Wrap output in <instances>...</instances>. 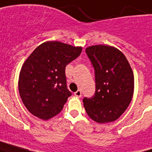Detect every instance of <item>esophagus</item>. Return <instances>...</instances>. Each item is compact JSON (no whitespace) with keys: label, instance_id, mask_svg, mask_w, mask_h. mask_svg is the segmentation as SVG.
I'll return each instance as SVG.
<instances>
[{"label":"esophagus","instance_id":"obj_1","mask_svg":"<svg viewBox=\"0 0 152 152\" xmlns=\"http://www.w3.org/2000/svg\"><path fill=\"white\" fill-rule=\"evenodd\" d=\"M74 95H76V97L80 98L81 96H82V93H81V91L78 90V91H76V92L74 93Z\"/></svg>","mask_w":152,"mask_h":152}]
</instances>
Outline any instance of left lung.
Wrapping results in <instances>:
<instances>
[{
	"mask_svg": "<svg viewBox=\"0 0 152 152\" xmlns=\"http://www.w3.org/2000/svg\"><path fill=\"white\" fill-rule=\"evenodd\" d=\"M85 51L95 69V93L91 99H83V106L96 122L114 121L126 110L132 99V68L123 53L113 46L95 45Z\"/></svg>",
	"mask_w": 152,
	"mask_h": 152,
	"instance_id": "8db88e82",
	"label": "left lung"
}]
</instances>
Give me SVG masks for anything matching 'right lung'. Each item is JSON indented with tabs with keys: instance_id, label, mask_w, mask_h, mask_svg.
Here are the masks:
<instances>
[{
	"instance_id": "add662e5",
	"label": "right lung",
	"mask_w": 152,
	"mask_h": 152,
	"mask_svg": "<svg viewBox=\"0 0 152 152\" xmlns=\"http://www.w3.org/2000/svg\"><path fill=\"white\" fill-rule=\"evenodd\" d=\"M82 49L49 41L42 43L27 57L20 70L18 88L30 113L48 120L61 111L72 95L67 89L65 67L80 56Z\"/></svg>"
}]
</instances>
